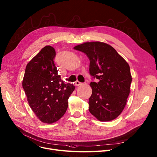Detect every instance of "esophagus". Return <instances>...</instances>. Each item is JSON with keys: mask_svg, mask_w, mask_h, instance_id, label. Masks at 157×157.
I'll use <instances>...</instances> for the list:
<instances>
[{"mask_svg": "<svg viewBox=\"0 0 157 157\" xmlns=\"http://www.w3.org/2000/svg\"><path fill=\"white\" fill-rule=\"evenodd\" d=\"M74 83H75V85H76V86H79V85H80L81 84V82H79V81H76Z\"/></svg>", "mask_w": 157, "mask_h": 157, "instance_id": "esophagus-1", "label": "esophagus"}]
</instances>
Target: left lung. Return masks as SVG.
Here are the masks:
<instances>
[{
	"label": "left lung",
	"instance_id": "obj_1",
	"mask_svg": "<svg viewBox=\"0 0 157 157\" xmlns=\"http://www.w3.org/2000/svg\"><path fill=\"white\" fill-rule=\"evenodd\" d=\"M90 60V74L98 82H91L92 94L89 111L98 120L117 118L127 104L132 76L128 63L115 49L102 42H86L74 47Z\"/></svg>",
	"mask_w": 157,
	"mask_h": 157
}]
</instances>
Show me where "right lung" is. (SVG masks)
Returning a JSON list of instances; mask_svg holds the SVG:
<instances>
[{
  "mask_svg": "<svg viewBox=\"0 0 157 157\" xmlns=\"http://www.w3.org/2000/svg\"><path fill=\"white\" fill-rule=\"evenodd\" d=\"M55 55L52 46H44L27 63L22 82L30 108L40 121L49 124L63 116L75 89L58 74L53 61Z\"/></svg>",
  "mask_w": 157,
  "mask_h": 157,
  "instance_id": "obj_1",
  "label": "right lung"
}]
</instances>
